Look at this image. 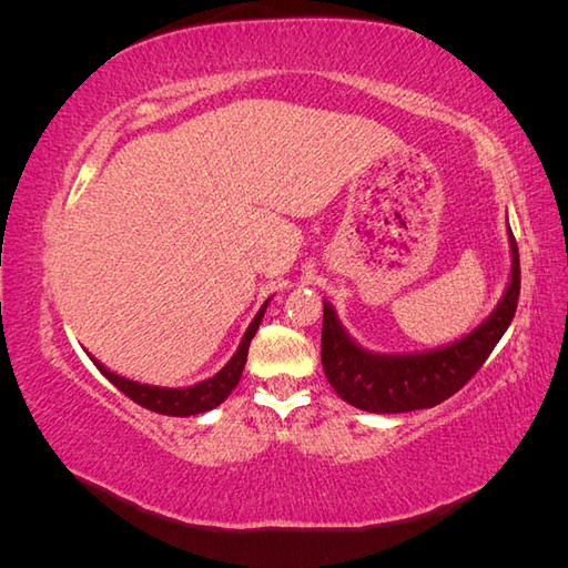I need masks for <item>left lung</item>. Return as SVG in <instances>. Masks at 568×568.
Wrapping results in <instances>:
<instances>
[{
    "instance_id": "obj_1",
    "label": "left lung",
    "mask_w": 568,
    "mask_h": 568,
    "mask_svg": "<svg viewBox=\"0 0 568 568\" xmlns=\"http://www.w3.org/2000/svg\"><path fill=\"white\" fill-rule=\"evenodd\" d=\"M511 267L503 298L476 329L434 351L374 353L341 324L334 305L324 301L322 367L341 400L376 415L426 409L448 400L486 363L511 324L519 303V248L507 222Z\"/></svg>"
}]
</instances>
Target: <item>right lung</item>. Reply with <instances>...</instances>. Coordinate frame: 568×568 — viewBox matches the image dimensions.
Returning a JSON list of instances; mask_svg holds the SVG:
<instances>
[{
    "mask_svg": "<svg viewBox=\"0 0 568 568\" xmlns=\"http://www.w3.org/2000/svg\"><path fill=\"white\" fill-rule=\"evenodd\" d=\"M272 301V296L261 305V311L251 320L246 334L242 336V343H239L236 353L227 359V365L222 367L220 372H215L209 379H203L199 384L192 386H182V388H168V386H151V384H142L128 379V376H120L118 372H111L106 365H101L99 359L90 355V359L94 363V367L106 376V379L120 390L125 393L130 400H134L136 405H142L151 412H159V415H168V417H192V415H201V412H209L217 405H222L227 400V395L236 388L239 379H242V372L246 367V357H248V346L251 338L255 336L257 326L263 322L265 307Z\"/></svg>",
    "mask_w": 568,
    "mask_h": 568,
    "instance_id": "right-lung-1",
    "label": "right lung"
}]
</instances>
